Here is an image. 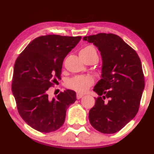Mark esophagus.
I'll list each match as a JSON object with an SVG mask.
<instances>
[{
    "label": "esophagus",
    "instance_id": "34e87169",
    "mask_svg": "<svg viewBox=\"0 0 154 154\" xmlns=\"http://www.w3.org/2000/svg\"><path fill=\"white\" fill-rule=\"evenodd\" d=\"M76 96H77V99H79V98H82V97L84 96V95L81 94V93H77V95H76Z\"/></svg>",
    "mask_w": 154,
    "mask_h": 154
}]
</instances>
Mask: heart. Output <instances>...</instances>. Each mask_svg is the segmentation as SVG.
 Instances as JSON below:
<instances>
[{
    "instance_id": "obj_1",
    "label": "heart",
    "mask_w": 154,
    "mask_h": 154,
    "mask_svg": "<svg viewBox=\"0 0 154 154\" xmlns=\"http://www.w3.org/2000/svg\"><path fill=\"white\" fill-rule=\"evenodd\" d=\"M80 57L88 58L90 56H95L98 58L96 49L92 45H86L81 49L79 52ZM94 80L90 76H76L69 79L66 83V86L69 89L73 90L77 93H85L93 85Z\"/></svg>"
}]
</instances>
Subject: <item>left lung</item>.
Wrapping results in <instances>:
<instances>
[{"label":"left lung","instance_id":"1","mask_svg":"<svg viewBox=\"0 0 154 154\" xmlns=\"http://www.w3.org/2000/svg\"><path fill=\"white\" fill-rule=\"evenodd\" d=\"M83 40L98 47L103 59L102 79L93 89L98 97L90 110V122L101 133H115L138 111L145 87L140 59L132 47L112 33Z\"/></svg>","mask_w":154,"mask_h":154}]
</instances>
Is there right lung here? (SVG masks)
Returning a JSON list of instances; mask_svg holds the SVG:
<instances>
[{"mask_svg":"<svg viewBox=\"0 0 154 154\" xmlns=\"http://www.w3.org/2000/svg\"><path fill=\"white\" fill-rule=\"evenodd\" d=\"M81 36L47 35L35 38L19 55L14 68L11 89L21 117L31 128L51 132L64 122L67 108L77 100L71 90L60 92L56 98L48 88L61 79L64 58Z\"/></svg>","mask_w":154,"mask_h":154,"instance_id":"right-lung-1","label":"right lung"}]
</instances>
